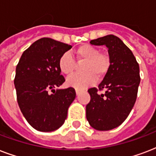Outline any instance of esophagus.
Listing matches in <instances>:
<instances>
[{"label": "esophagus", "mask_w": 156, "mask_h": 156, "mask_svg": "<svg viewBox=\"0 0 156 156\" xmlns=\"http://www.w3.org/2000/svg\"><path fill=\"white\" fill-rule=\"evenodd\" d=\"M75 91H76V95H79V93H80L81 90H78V89H75Z\"/></svg>", "instance_id": "obj_1"}]
</instances>
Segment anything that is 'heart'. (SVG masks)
Here are the masks:
<instances>
[{"mask_svg":"<svg viewBox=\"0 0 156 156\" xmlns=\"http://www.w3.org/2000/svg\"><path fill=\"white\" fill-rule=\"evenodd\" d=\"M79 61H85L82 67L83 73L73 74L67 78V85L76 89H84L93 85L98 78H102L108 72L111 60L107 53L100 52L97 48L83 44L76 50ZM58 66L61 73L70 75L75 69V61L70 52H66L61 56Z\"/></svg>","mask_w":156,"mask_h":156,"instance_id":"obj_1","label":"heart"}]
</instances>
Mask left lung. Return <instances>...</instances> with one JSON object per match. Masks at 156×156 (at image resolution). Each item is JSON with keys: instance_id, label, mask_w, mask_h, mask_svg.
<instances>
[{"instance_id": "obj_1", "label": "left lung", "mask_w": 156, "mask_h": 156, "mask_svg": "<svg viewBox=\"0 0 156 156\" xmlns=\"http://www.w3.org/2000/svg\"><path fill=\"white\" fill-rule=\"evenodd\" d=\"M92 45L108 48L111 66L96 88H90V103L86 106L87 120L96 130L118 127L127 118L135 104L140 83L139 66L131 50L116 35H108L90 40Z\"/></svg>"}]
</instances>
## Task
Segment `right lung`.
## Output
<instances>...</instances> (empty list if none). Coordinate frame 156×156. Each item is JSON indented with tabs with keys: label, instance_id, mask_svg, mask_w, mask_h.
<instances>
[{
	"label": "right lung",
	"instance_id": "right-lung-1",
	"mask_svg": "<svg viewBox=\"0 0 156 156\" xmlns=\"http://www.w3.org/2000/svg\"><path fill=\"white\" fill-rule=\"evenodd\" d=\"M71 48L51 38H42L23 52L16 67L18 106L36 130L52 132L60 128L75 99L73 87L58 88L66 81L59 69V59Z\"/></svg>",
	"mask_w": 156,
	"mask_h": 156
}]
</instances>
